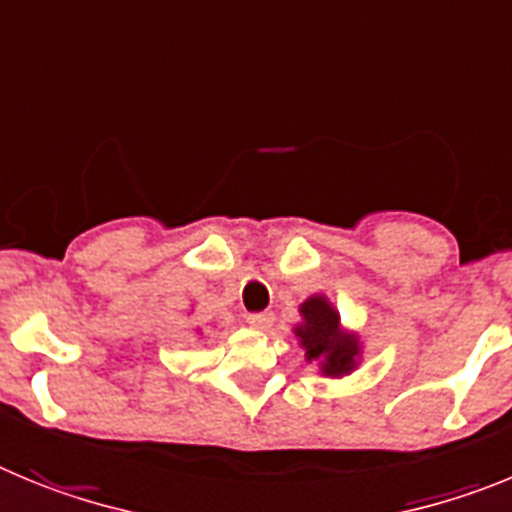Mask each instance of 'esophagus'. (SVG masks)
<instances>
[{
    "mask_svg": "<svg viewBox=\"0 0 512 512\" xmlns=\"http://www.w3.org/2000/svg\"><path fill=\"white\" fill-rule=\"evenodd\" d=\"M275 321V316L270 311H260V313H250L247 316V324L252 326V329H270Z\"/></svg>",
    "mask_w": 512,
    "mask_h": 512,
    "instance_id": "34e87169",
    "label": "esophagus"
}]
</instances>
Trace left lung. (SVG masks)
<instances>
[{
    "label": "left lung",
    "instance_id": "obj_1",
    "mask_svg": "<svg viewBox=\"0 0 512 512\" xmlns=\"http://www.w3.org/2000/svg\"><path fill=\"white\" fill-rule=\"evenodd\" d=\"M298 313L301 324L293 329L301 347L306 349L308 362H316L321 375L344 377L357 367L359 339L352 331H344L339 313L326 296H311L301 303Z\"/></svg>",
    "mask_w": 512,
    "mask_h": 512
}]
</instances>
